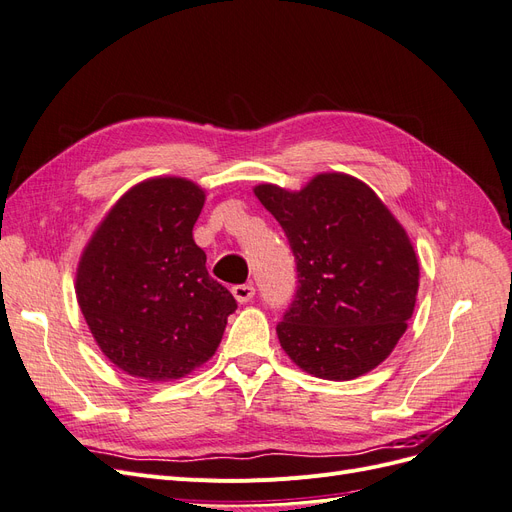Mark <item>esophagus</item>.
Listing matches in <instances>:
<instances>
[{
	"label": "esophagus",
	"instance_id": "esophagus-1",
	"mask_svg": "<svg viewBox=\"0 0 512 512\" xmlns=\"http://www.w3.org/2000/svg\"><path fill=\"white\" fill-rule=\"evenodd\" d=\"M232 294H235V299L239 303H247L254 297L256 290L252 284H237V286H232Z\"/></svg>",
	"mask_w": 512,
	"mask_h": 512
}]
</instances>
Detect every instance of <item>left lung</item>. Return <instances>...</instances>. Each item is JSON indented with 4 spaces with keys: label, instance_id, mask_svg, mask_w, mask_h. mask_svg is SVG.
I'll return each mask as SVG.
<instances>
[{
    "label": "left lung",
    "instance_id": "obj_1",
    "mask_svg": "<svg viewBox=\"0 0 512 512\" xmlns=\"http://www.w3.org/2000/svg\"><path fill=\"white\" fill-rule=\"evenodd\" d=\"M254 194L284 228L299 288L277 337L294 365L324 380H354L393 352L418 292V258L406 228L367 183L320 173L290 192Z\"/></svg>",
    "mask_w": 512,
    "mask_h": 512
}]
</instances>
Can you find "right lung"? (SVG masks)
Wrapping results in <instances>:
<instances>
[{"label":"right lung","instance_id":"1","mask_svg":"<svg viewBox=\"0 0 512 512\" xmlns=\"http://www.w3.org/2000/svg\"><path fill=\"white\" fill-rule=\"evenodd\" d=\"M205 190L183 177L136 183L104 215L76 267V301L104 356L147 382L192 374L218 350L232 294L207 273L192 228Z\"/></svg>","mask_w":512,"mask_h":512}]
</instances>
